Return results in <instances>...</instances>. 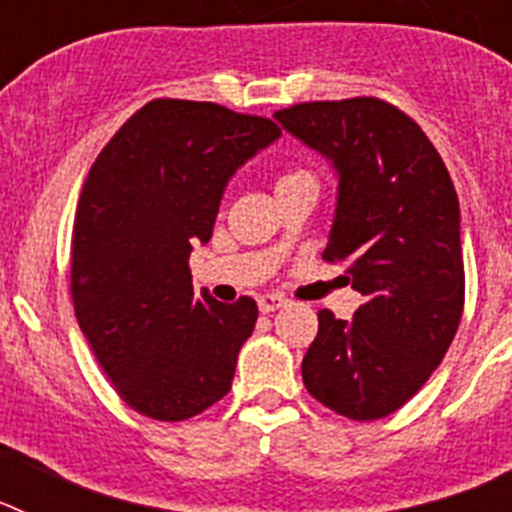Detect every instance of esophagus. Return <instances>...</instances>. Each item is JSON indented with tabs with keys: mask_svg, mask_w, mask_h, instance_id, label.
I'll return each instance as SVG.
<instances>
[{
	"mask_svg": "<svg viewBox=\"0 0 512 512\" xmlns=\"http://www.w3.org/2000/svg\"><path fill=\"white\" fill-rule=\"evenodd\" d=\"M284 302H287V300H284L282 295H261L259 297V310L261 312H274V310H279Z\"/></svg>",
	"mask_w": 512,
	"mask_h": 512,
	"instance_id": "34e87169",
	"label": "esophagus"
}]
</instances>
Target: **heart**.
<instances>
[{
	"mask_svg": "<svg viewBox=\"0 0 512 512\" xmlns=\"http://www.w3.org/2000/svg\"><path fill=\"white\" fill-rule=\"evenodd\" d=\"M300 176H310L307 174V171H287V174H282V179H279V184H284V182H292V179H300Z\"/></svg>",
	"mask_w": 512,
	"mask_h": 512,
	"instance_id": "1",
	"label": "heart"
}]
</instances>
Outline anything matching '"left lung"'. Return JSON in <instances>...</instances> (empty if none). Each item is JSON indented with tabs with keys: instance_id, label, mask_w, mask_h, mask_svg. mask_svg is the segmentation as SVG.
I'll list each match as a JSON object with an SVG mask.
<instances>
[{
	"instance_id": "obj_1",
	"label": "left lung",
	"mask_w": 512,
	"mask_h": 512,
	"mask_svg": "<svg viewBox=\"0 0 512 512\" xmlns=\"http://www.w3.org/2000/svg\"><path fill=\"white\" fill-rule=\"evenodd\" d=\"M328 158L338 202L323 259L346 264L364 305L318 312L302 382L351 420L400 410L449 351L464 310L459 200L443 158L395 104L377 97L302 102L274 112Z\"/></svg>"
}]
</instances>
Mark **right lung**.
Wrapping results in <instances>:
<instances>
[{
	"mask_svg": "<svg viewBox=\"0 0 512 512\" xmlns=\"http://www.w3.org/2000/svg\"><path fill=\"white\" fill-rule=\"evenodd\" d=\"M282 135L215 102L153 99L89 169L74 220L71 300L117 395L187 420L228 395L259 307L194 295L189 253L212 238L230 176Z\"/></svg>",
	"mask_w": 512,
	"mask_h": 512,
	"instance_id": "obj_1",
	"label": "right lung"
}]
</instances>
